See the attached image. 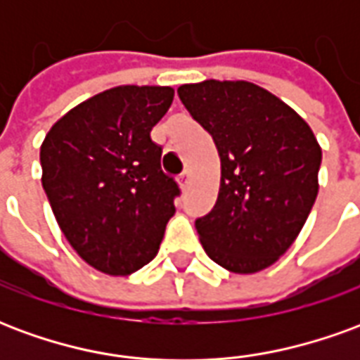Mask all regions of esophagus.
Listing matches in <instances>:
<instances>
[{"mask_svg": "<svg viewBox=\"0 0 360 360\" xmlns=\"http://www.w3.org/2000/svg\"><path fill=\"white\" fill-rule=\"evenodd\" d=\"M188 179H191V172H183L179 175V185H181V188H183V191H185V188H187V185H188Z\"/></svg>", "mask_w": 360, "mask_h": 360, "instance_id": "34e87169", "label": "esophagus"}]
</instances>
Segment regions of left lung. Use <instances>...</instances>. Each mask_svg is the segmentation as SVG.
<instances>
[{"mask_svg": "<svg viewBox=\"0 0 360 360\" xmlns=\"http://www.w3.org/2000/svg\"><path fill=\"white\" fill-rule=\"evenodd\" d=\"M221 160L218 200L195 221L206 255L233 274H255L285 252L318 195L322 150L307 121L247 81L177 89Z\"/></svg>", "mask_w": 360, "mask_h": 360, "instance_id": "8db88e82", "label": "left lung"}]
</instances>
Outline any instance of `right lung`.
I'll use <instances>...</instances> for the list:
<instances>
[{
  "label": "right lung",
  "mask_w": 360,
  "mask_h": 360,
  "mask_svg": "<svg viewBox=\"0 0 360 360\" xmlns=\"http://www.w3.org/2000/svg\"><path fill=\"white\" fill-rule=\"evenodd\" d=\"M172 86H115L67 111L40 148L42 187L65 239L92 268L127 276L158 255L181 195L150 131Z\"/></svg>",
  "instance_id": "1"
}]
</instances>
